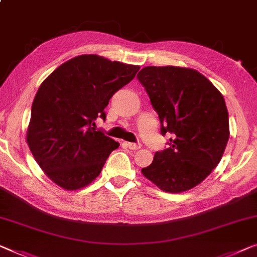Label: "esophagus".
I'll return each mask as SVG.
<instances>
[{
  "mask_svg": "<svg viewBox=\"0 0 257 257\" xmlns=\"http://www.w3.org/2000/svg\"><path fill=\"white\" fill-rule=\"evenodd\" d=\"M126 146H127L130 150H133V151H138L141 148V144L140 143H127L126 144Z\"/></svg>",
  "mask_w": 257,
  "mask_h": 257,
  "instance_id": "1",
  "label": "esophagus"
}]
</instances>
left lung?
I'll return each mask as SVG.
<instances>
[{
	"label": "left lung",
	"instance_id": "left-lung-1",
	"mask_svg": "<svg viewBox=\"0 0 257 257\" xmlns=\"http://www.w3.org/2000/svg\"><path fill=\"white\" fill-rule=\"evenodd\" d=\"M137 77L159 114L162 136L173 135L169 147L156 152L141 173L163 191L190 190L218 166L227 145L224 96L192 68L148 66Z\"/></svg>",
	"mask_w": 257,
	"mask_h": 257
}]
</instances>
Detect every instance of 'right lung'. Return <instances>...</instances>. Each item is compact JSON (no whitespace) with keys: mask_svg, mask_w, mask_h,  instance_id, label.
Listing matches in <instances>:
<instances>
[{"mask_svg":"<svg viewBox=\"0 0 257 257\" xmlns=\"http://www.w3.org/2000/svg\"><path fill=\"white\" fill-rule=\"evenodd\" d=\"M139 66L83 54L59 66L37 91L27 143L48 178L65 190H77L101 174L119 144L101 131L114 92L135 79Z\"/></svg>","mask_w":257,"mask_h":257,"instance_id":"obj_1","label":"right lung"}]
</instances>
